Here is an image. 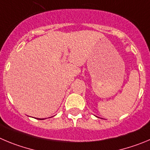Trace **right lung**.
Segmentation results:
<instances>
[{
    "instance_id": "obj_1",
    "label": "right lung",
    "mask_w": 150,
    "mask_h": 150,
    "mask_svg": "<svg viewBox=\"0 0 150 150\" xmlns=\"http://www.w3.org/2000/svg\"><path fill=\"white\" fill-rule=\"evenodd\" d=\"M40 120H41V119H40Z\"/></svg>"
}]
</instances>
